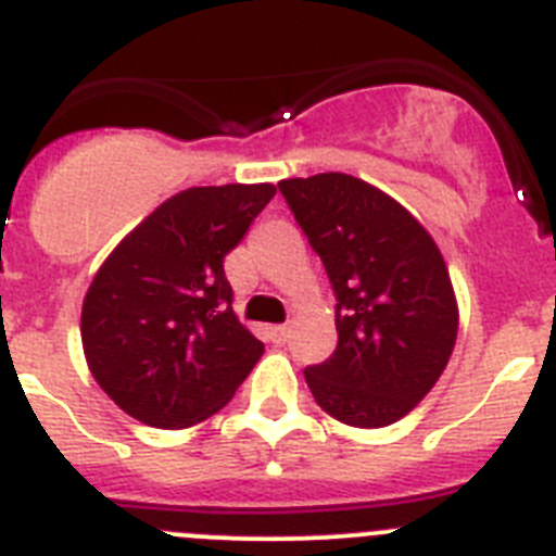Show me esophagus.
<instances>
[{"label": "esophagus", "mask_w": 556, "mask_h": 556, "mask_svg": "<svg viewBox=\"0 0 556 556\" xmlns=\"http://www.w3.org/2000/svg\"><path fill=\"white\" fill-rule=\"evenodd\" d=\"M269 339H273L275 345H283L289 339V326H269Z\"/></svg>", "instance_id": "esophagus-1"}]
</instances>
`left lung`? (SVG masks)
Listing matches in <instances>:
<instances>
[{"label": "left lung", "mask_w": 556, "mask_h": 556, "mask_svg": "<svg viewBox=\"0 0 556 556\" xmlns=\"http://www.w3.org/2000/svg\"><path fill=\"white\" fill-rule=\"evenodd\" d=\"M337 298V351L303 370L314 401L356 429L409 415L456 342L454 287L434 239L365 180L323 172L278 184Z\"/></svg>", "instance_id": "obj_1"}]
</instances>
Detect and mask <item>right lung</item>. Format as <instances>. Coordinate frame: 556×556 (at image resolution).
Instances as JSON below:
<instances>
[{
  "label": "right lung",
  "mask_w": 556,
  "mask_h": 556,
  "mask_svg": "<svg viewBox=\"0 0 556 556\" xmlns=\"http://www.w3.org/2000/svg\"><path fill=\"white\" fill-rule=\"evenodd\" d=\"M275 198L273 184L194 186L125 236L83 301L97 384L155 429H186L228 404L264 342L236 320L225 255Z\"/></svg>",
  "instance_id": "1"
}]
</instances>
